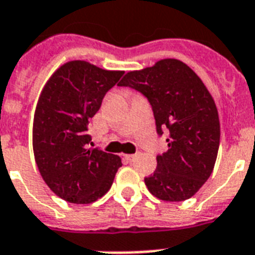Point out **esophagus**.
Instances as JSON below:
<instances>
[{
  "label": "esophagus",
  "mask_w": 255,
  "mask_h": 255,
  "mask_svg": "<svg viewBox=\"0 0 255 255\" xmlns=\"http://www.w3.org/2000/svg\"><path fill=\"white\" fill-rule=\"evenodd\" d=\"M124 156H125L126 160L132 161V160H134V159H135V157H136V153H129V155H124Z\"/></svg>",
  "instance_id": "1"
}]
</instances>
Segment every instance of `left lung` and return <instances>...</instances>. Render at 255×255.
Wrapping results in <instances>:
<instances>
[{
    "instance_id": "8db88e82",
    "label": "left lung",
    "mask_w": 255,
    "mask_h": 255,
    "mask_svg": "<svg viewBox=\"0 0 255 255\" xmlns=\"http://www.w3.org/2000/svg\"><path fill=\"white\" fill-rule=\"evenodd\" d=\"M119 86L148 100L159 135L168 130V151L144 178L151 194L169 202L193 197L211 176L220 143L218 109L201 78L184 62L167 58L130 71Z\"/></svg>"
}]
</instances>
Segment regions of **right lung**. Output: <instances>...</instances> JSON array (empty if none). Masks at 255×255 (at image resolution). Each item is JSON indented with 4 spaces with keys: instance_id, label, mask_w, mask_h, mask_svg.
Segmentation results:
<instances>
[{
    "instance_id": "obj_1",
    "label": "right lung",
    "mask_w": 255,
    "mask_h": 255,
    "mask_svg": "<svg viewBox=\"0 0 255 255\" xmlns=\"http://www.w3.org/2000/svg\"><path fill=\"white\" fill-rule=\"evenodd\" d=\"M123 75L70 61L54 71L40 95L32 129L35 160L50 190L70 203L102 198L123 165L117 155L88 148L90 120Z\"/></svg>"
}]
</instances>
